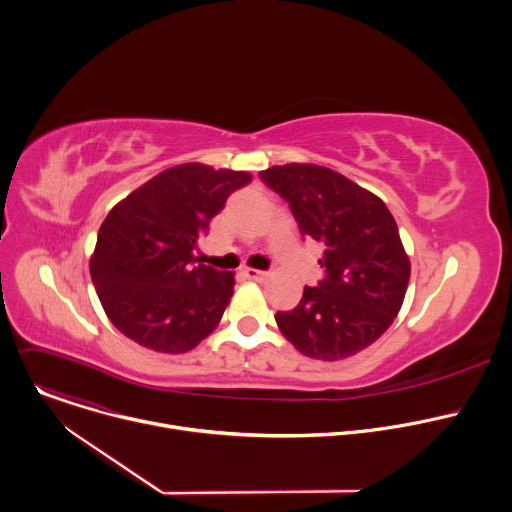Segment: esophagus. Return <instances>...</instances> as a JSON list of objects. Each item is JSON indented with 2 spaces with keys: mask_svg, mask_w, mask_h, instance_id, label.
<instances>
[{
  "mask_svg": "<svg viewBox=\"0 0 512 512\" xmlns=\"http://www.w3.org/2000/svg\"><path fill=\"white\" fill-rule=\"evenodd\" d=\"M245 275H247L249 279H253V281H261V279H265V277H267V271H261V269H253V267H247V269H245Z\"/></svg>",
  "mask_w": 512,
  "mask_h": 512,
  "instance_id": "34e87169",
  "label": "esophagus"
}]
</instances>
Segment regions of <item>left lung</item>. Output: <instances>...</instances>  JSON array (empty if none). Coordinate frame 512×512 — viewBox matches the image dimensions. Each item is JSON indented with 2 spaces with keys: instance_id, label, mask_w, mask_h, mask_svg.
I'll return each instance as SVG.
<instances>
[{
  "instance_id": "8db88e82",
  "label": "left lung",
  "mask_w": 512,
  "mask_h": 512,
  "mask_svg": "<svg viewBox=\"0 0 512 512\" xmlns=\"http://www.w3.org/2000/svg\"><path fill=\"white\" fill-rule=\"evenodd\" d=\"M259 176L289 202L302 235L324 247L318 263L326 277L304 287L294 310L275 314L281 334L320 360L371 346L399 314L411 275L393 214L379 196L324 166L285 164Z\"/></svg>"
}]
</instances>
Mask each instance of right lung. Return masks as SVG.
Returning <instances> with one entry per match:
<instances>
[{
	"label": "right lung",
	"instance_id": "1",
	"mask_svg": "<svg viewBox=\"0 0 512 512\" xmlns=\"http://www.w3.org/2000/svg\"><path fill=\"white\" fill-rule=\"evenodd\" d=\"M249 172L190 162L168 168L117 202L103 221L91 279L107 318L133 342L188 352L221 322L235 273L194 265V249Z\"/></svg>",
	"mask_w": 512,
	"mask_h": 512
}]
</instances>
